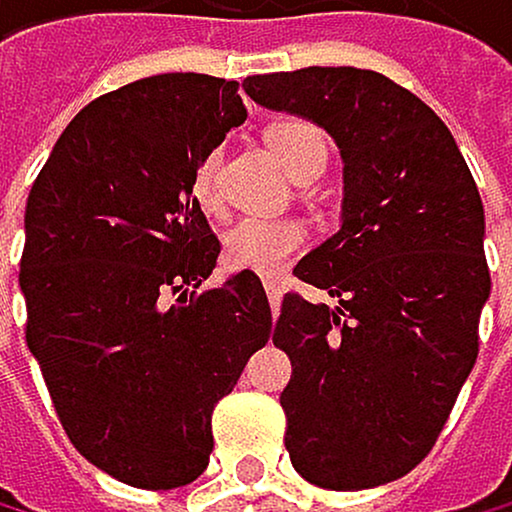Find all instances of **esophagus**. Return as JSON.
<instances>
[{
  "instance_id": "1",
  "label": "esophagus",
  "mask_w": 512,
  "mask_h": 512,
  "mask_svg": "<svg viewBox=\"0 0 512 512\" xmlns=\"http://www.w3.org/2000/svg\"><path fill=\"white\" fill-rule=\"evenodd\" d=\"M266 295L272 304V314H278V307H282V282L278 278H266Z\"/></svg>"
}]
</instances>
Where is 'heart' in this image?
<instances>
[{
    "mask_svg": "<svg viewBox=\"0 0 512 512\" xmlns=\"http://www.w3.org/2000/svg\"><path fill=\"white\" fill-rule=\"evenodd\" d=\"M266 144L295 179H314L327 163V140L307 121H275L266 131ZM192 189L198 205L208 214L224 208L221 195V153L208 150L195 169ZM307 243V230L301 221L291 217H243L224 234V262L230 269L256 272V275H275L291 256H298Z\"/></svg>",
    "mask_w": 512,
    "mask_h": 512,
    "instance_id": "b5f03b06",
    "label": "heart"
}]
</instances>
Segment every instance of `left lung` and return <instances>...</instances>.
Listing matches in <instances>:
<instances>
[{
  "label": "left lung",
  "instance_id": "obj_1",
  "mask_svg": "<svg viewBox=\"0 0 512 512\" xmlns=\"http://www.w3.org/2000/svg\"><path fill=\"white\" fill-rule=\"evenodd\" d=\"M243 92L320 124L343 156V224L295 266L336 307L291 291L272 333L291 359V465L330 491L397 481L430 455L478 359V185L436 111L381 73L307 66L246 76Z\"/></svg>",
  "mask_w": 512,
  "mask_h": 512
}]
</instances>
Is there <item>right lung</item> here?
Here are the masks:
<instances>
[{
    "mask_svg": "<svg viewBox=\"0 0 512 512\" xmlns=\"http://www.w3.org/2000/svg\"><path fill=\"white\" fill-rule=\"evenodd\" d=\"M237 82L163 73L66 124L25 208V340L66 436L131 487L195 481L211 413L266 346L256 272L201 288L221 243L192 195L201 156L246 121Z\"/></svg>",
    "mask_w": 512,
    "mask_h": 512,
    "instance_id": "right-lung-1",
    "label": "right lung"
}]
</instances>
